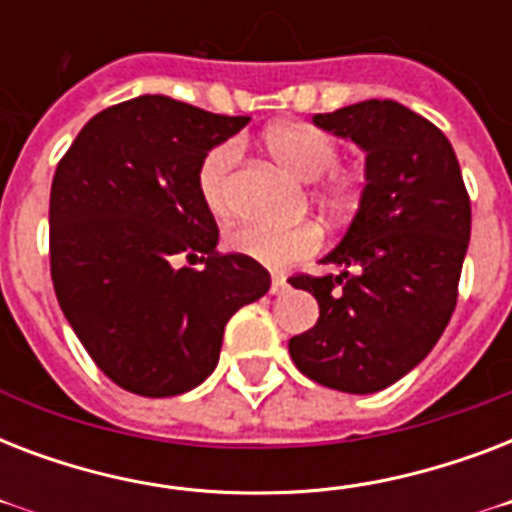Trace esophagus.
<instances>
[{
  "mask_svg": "<svg viewBox=\"0 0 512 512\" xmlns=\"http://www.w3.org/2000/svg\"><path fill=\"white\" fill-rule=\"evenodd\" d=\"M287 289H289V284H287V279H284V276H273V279H271L273 295H284Z\"/></svg>",
  "mask_w": 512,
  "mask_h": 512,
  "instance_id": "esophagus-1",
  "label": "esophagus"
}]
</instances>
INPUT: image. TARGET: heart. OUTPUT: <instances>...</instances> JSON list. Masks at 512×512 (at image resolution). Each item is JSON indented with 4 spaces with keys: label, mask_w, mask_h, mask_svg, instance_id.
Returning <instances> with one entry per match:
<instances>
[{
    "label": "heart",
    "mask_w": 512,
    "mask_h": 512,
    "mask_svg": "<svg viewBox=\"0 0 512 512\" xmlns=\"http://www.w3.org/2000/svg\"><path fill=\"white\" fill-rule=\"evenodd\" d=\"M265 151L297 180H319L321 201L329 209L342 212L358 201L361 177L340 167V143L327 130L308 122H281L263 135ZM239 162L236 143H220L209 148L196 170V188L204 207L212 215H228L233 207V170ZM228 247L252 257L268 268H287L316 252L321 233L316 225H271L244 223L228 233Z\"/></svg>",
    "instance_id": "b5f03b06"
}]
</instances>
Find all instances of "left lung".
I'll return each mask as SVG.
<instances>
[{"mask_svg": "<svg viewBox=\"0 0 512 512\" xmlns=\"http://www.w3.org/2000/svg\"><path fill=\"white\" fill-rule=\"evenodd\" d=\"M321 130L366 151V185L348 233L321 263L335 276H292L319 303L316 327L289 340L305 377L342 393H377L412 372L444 335L470 241V196L452 143L396 100L316 114Z\"/></svg>", "mask_w": 512, "mask_h": 512, "instance_id": "obj_1", "label": "left lung"}]
</instances>
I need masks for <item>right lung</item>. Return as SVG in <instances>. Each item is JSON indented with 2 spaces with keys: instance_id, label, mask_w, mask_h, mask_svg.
Wrapping results in <instances>:
<instances>
[{
  "instance_id": "obj_1",
  "label": "right lung",
  "mask_w": 512,
  "mask_h": 512,
  "mask_svg": "<svg viewBox=\"0 0 512 512\" xmlns=\"http://www.w3.org/2000/svg\"><path fill=\"white\" fill-rule=\"evenodd\" d=\"M247 124L249 116L140 95L92 116L58 162L52 287L84 350L119 388L167 398L201 385L228 319L271 287L252 257L217 252V223L196 188L204 154ZM183 254H201L205 268L175 269Z\"/></svg>"
}]
</instances>
